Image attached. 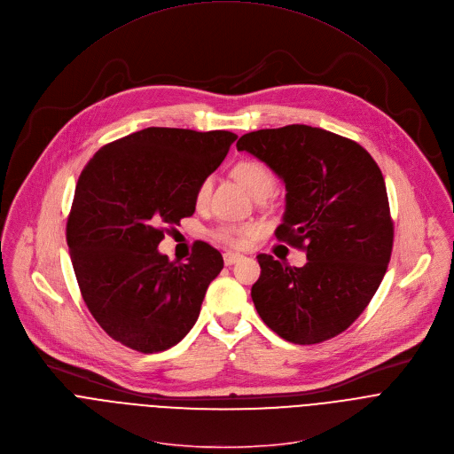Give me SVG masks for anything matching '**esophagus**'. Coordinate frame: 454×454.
<instances>
[{"label":"esophagus","mask_w":454,"mask_h":454,"mask_svg":"<svg viewBox=\"0 0 454 454\" xmlns=\"http://www.w3.org/2000/svg\"><path fill=\"white\" fill-rule=\"evenodd\" d=\"M223 258H224V263L226 265H233V263H237L239 260H242V254H239V253H224L223 254Z\"/></svg>","instance_id":"esophagus-1"}]
</instances>
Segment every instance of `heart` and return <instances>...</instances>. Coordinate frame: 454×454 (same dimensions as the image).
Returning a JSON list of instances; mask_svg holds the SVG:
<instances>
[{
  "label": "heart",
  "mask_w": 454,
  "mask_h": 454,
  "mask_svg": "<svg viewBox=\"0 0 454 454\" xmlns=\"http://www.w3.org/2000/svg\"><path fill=\"white\" fill-rule=\"evenodd\" d=\"M231 175L254 198L267 196L272 191L274 182H276L274 173L263 162H258V160H240L239 164L233 166ZM210 189H212L210 178H207L200 184L198 192H196L198 205L207 203ZM258 230H260L258 224H240V226L226 224L215 231V237L231 247H242L251 237H254L258 233Z\"/></svg>",
  "instance_id": "heart-1"
}]
</instances>
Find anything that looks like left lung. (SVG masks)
<instances>
[{"label":"left lung","mask_w":454,"mask_h":454,"mask_svg":"<svg viewBox=\"0 0 454 454\" xmlns=\"http://www.w3.org/2000/svg\"><path fill=\"white\" fill-rule=\"evenodd\" d=\"M237 149L285 184L276 237L309 258L290 267L256 256L258 316L292 344L337 337L365 310L390 262L394 224L378 164L355 140L307 124L246 133Z\"/></svg>","instance_id":"obj_1"}]
</instances>
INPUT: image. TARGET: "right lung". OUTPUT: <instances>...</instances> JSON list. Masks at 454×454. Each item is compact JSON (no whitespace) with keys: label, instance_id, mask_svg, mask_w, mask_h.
<instances>
[{"label":"right lung","instance_id":"obj_1","mask_svg":"<svg viewBox=\"0 0 454 454\" xmlns=\"http://www.w3.org/2000/svg\"><path fill=\"white\" fill-rule=\"evenodd\" d=\"M224 129L144 128L106 144L82 171L67 246L85 305L117 342L140 353L176 346L196 325L224 262L198 242L185 263L159 251L166 224L196 210V192L228 155Z\"/></svg>","mask_w":454,"mask_h":454}]
</instances>
